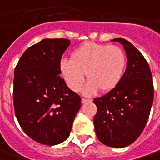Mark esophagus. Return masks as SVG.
<instances>
[{"instance_id":"1","label":"esophagus","mask_w":160,"mask_h":160,"mask_svg":"<svg viewBox=\"0 0 160 160\" xmlns=\"http://www.w3.org/2000/svg\"><path fill=\"white\" fill-rule=\"evenodd\" d=\"M90 101V99H88V98H82V103H86V102H89Z\"/></svg>"}]
</instances>
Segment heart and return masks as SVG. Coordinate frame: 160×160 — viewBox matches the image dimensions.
<instances>
[{
	"label": "heart",
	"instance_id": "heart-1",
	"mask_svg": "<svg viewBox=\"0 0 160 160\" xmlns=\"http://www.w3.org/2000/svg\"><path fill=\"white\" fill-rule=\"evenodd\" d=\"M126 63L125 52L117 46L87 42L76 48L70 59L61 60L60 71L68 86L74 92L81 90L86 73L90 81L84 92L92 94L98 89L106 92L121 82Z\"/></svg>",
	"mask_w": 160,
	"mask_h": 160
}]
</instances>
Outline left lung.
<instances>
[{
    "label": "left lung",
    "mask_w": 160,
    "mask_h": 160,
    "mask_svg": "<svg viewBox=\"0 0 160 160\" xmlns=\"http://www.w3.org/2000/svg\"><path fill=\"white\" fill-rule=\"evenodd\" d=\"M121 43L127 55V68L116 87L94 98L97 113L94 128L105 145L122 148L134 142L146 125L153 102L152 76L142 54L124 38Z\"/></svg>",
    "instance_id": "left-lung-1"
}]
</instances>
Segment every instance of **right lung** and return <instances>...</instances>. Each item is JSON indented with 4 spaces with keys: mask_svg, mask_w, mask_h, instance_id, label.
<instances>
[{
    "mask_svg": "<svg viewBox=\"0 0 160 160\" xmlns=\"http://www.w3.org/2000/svg\"><path fill=\"white\" fill-rule=\"evenodd\" d=\"M69 45L67 38L42 39L25 50L14 71L16 117L27 136L46 145L68 138L81 107L80 96L60 76V62Z\"/></svg>",
    "mask_w": 160,
    "mask_h": 160,
    "instance_id": "1",
    "label": "right lung"
}]
</instances>
